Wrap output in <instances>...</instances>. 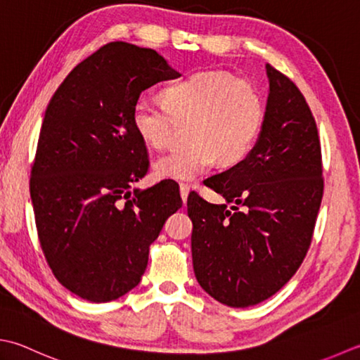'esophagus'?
Here are the masks:
<instances>
[{
  "label": "esophagus",
  "instance_id": "esophagus-1",
  "mask_svg": "<svg viewBox=\"0 0 360 360\" xmlns=\"http://www.w3.org/2000/svg\"><path fill=\"white\" fill-rule=\"evenodd\" d=\"M188 190H190V186L188 184H179V192H181V198L182 201H187V196H188Z\"/></svg>",
  "mask_w": 360,
  "mask_h": 360
}]
</instances>
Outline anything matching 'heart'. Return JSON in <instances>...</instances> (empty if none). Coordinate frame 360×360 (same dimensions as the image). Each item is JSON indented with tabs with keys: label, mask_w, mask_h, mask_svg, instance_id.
I'll return each mask as SVG.
<instances>
[{
	"label": "heart",
	"mask_w": 360,
	"mask_h": 360,
	"mask_svg": "<svg viewBox=\"0 0 360 360\" xmlns=\"http://www.w3.org/2000/svg\"><path fill=\"white\" fill-rule=\"evenodd\" d=\"M164 103L139 98L132 109L134 129L153 150L167 148L179 126L188 124V145L154 162L159 179L190 181L209 172L218 159L224 165L243 160L265 120L264 98L255 84L221 70L172 84L164 90Z\"/></svg>",
	"instance_id": "b5f03b06"
}]
</instances>
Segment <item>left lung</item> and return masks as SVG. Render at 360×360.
<instances>
[{"instance_id":"8db88e82","label":"left lung","mask_w":360,"mask_h":360,"mask_svg":"<svg viewBox=\"0 0 360 360\" xmlns=\"http://www.w3.org/2000/svg\"><path fill=\"white\" fill-rule=\"evenodd\" d=\"M266 76L270 94L255 148L204 181L226 204H210L195 192L187 198L196 281L231 307L259 304L290 281L311 246L323 198L312 112L300 89L270 63Z\"/></svg>"}]
</instances>
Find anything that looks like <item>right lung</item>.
I'll use <instances>...</instances> for the list:
<instances>
[{
    "label": "right lung",
    "instance_id": "1",
    "mask_svg": "<svg viewBox=\"0 0 360 360\" xmlns=\"http://www.w3.org/2000/svg\"><path fill=\"white\" fill-rule=\"evenodd\" d=\"M178 76L154 49L110 41L49 100L31 168L35 226L54 276L82 300L108 302L132 290L150 245L182 206L173 184L131 192L150 167L134 104Z\"/></svg>",
    "mask_w": 360,
    "mask_h": 360
}]
</instances>
